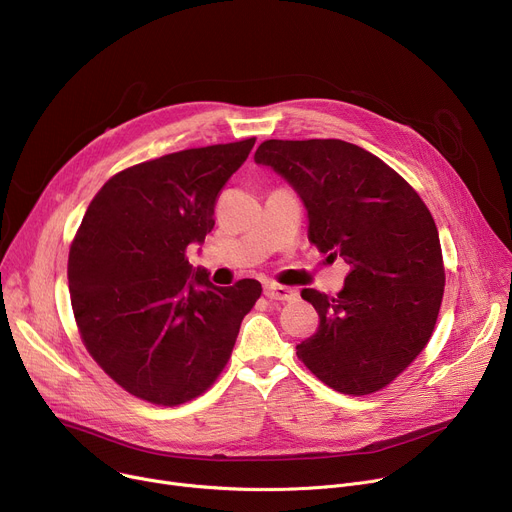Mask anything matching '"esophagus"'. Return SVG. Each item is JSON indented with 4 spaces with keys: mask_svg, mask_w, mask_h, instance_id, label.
I'll return each instance as SVG.
<instances>
[{
    "mask_svg": "<svg viewBox=\"0 0 512 512\" xmlns=\"http://www.w3.org/2000/svg\"><path fill=\"white\" fill-rule=\"evenodd\" d=\"M263 294H265L269 300H282V302H288V300H294V298H296V290L286 288V286H277V284H265Z\"/></svg>",
    "mask_w": 512,
    "mask_h": 512,
    "instance_id": "obj_1",
    "label": "esophagus"
}]
</instances>
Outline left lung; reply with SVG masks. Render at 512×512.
<instances>
[{
  "mask_svg": "<svg viewBox=\"0 0 512 512\" xmlns=\"http://www.w3.org/2000/svg\"><path fill=\"white\" fill-rule=\"evenodd\" d=\"M257 165L300 196L308 239L349 265L337 296L302 290L320 324L296 347L312 374L337 392L388 386L425 349L439 316L445 269L435 220L382 159L337 141H265Z\"/></svg>",
  "mask_w": 512,
  "mask_h": 512,
  "instance_id": "1",
  "label": "left lung"
}]
</instances>
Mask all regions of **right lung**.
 <instances>
[{"mask_svg":"<svg viewBox=\"0 0 512 512\" xmlns=\"http://www.w3.org/2000/svg\"><path fill=\"white\" fill-rule=\"evenodd\" d=\"M255 138L171 153L116 173L91 200L69 251L81 339L132 396L177 406L206 392L261 284L216 288L185 249L214 228L218 192Z\"/></svg>","mask_w":512,"mask_h":512,"instance_id":"1","label":"right lung"}]
</instances>
